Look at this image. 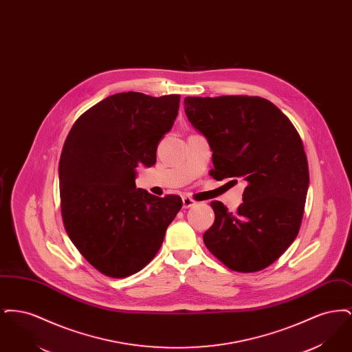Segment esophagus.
<instances>
[{
    "label": "esophagus",
    "mask_w": 352,
    "mask_h": 352,
    "mask_svg": "<svg viewBox=\"0 0 352 352\" xmlns=\"http://www.w3.org/2000/svg\"><path fill=\"white\" fill-rule=\"evenodd\" d=\"M182 201H184V208H190V207H192L195 204V201L191 199L190 197H184Z\"/></svg>",
    "instance_id": "1"
}]
</instances>
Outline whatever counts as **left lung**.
Instances as JSON below:
<instances>
[{
	"mask_svg": "<svg viewBox=\"0 0 352 352\" xmlns=\"http://www.w3.org/2000/svg\"><path fill=\"white\" fill-rule=\"evenodd\" d=\"M184 112L208 140L210 175L247 184L234 212L211 201L215 221L203 234L206 247L234 272L267 268L301 227L309 166L300 134L273 102L258 96H188Z\"/></svg>",
	"mask_w": 352,
	"mask_h": 352,
	"instance_id": "obj_1",
	"label": "left lung"
}]
</instances>
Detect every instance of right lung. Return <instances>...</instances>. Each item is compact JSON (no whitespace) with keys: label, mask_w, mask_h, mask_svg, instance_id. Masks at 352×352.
<instances>
[{"label":"right lung","mask_w":352,"mask_h":352,"mask_svg":"<svg viewBox=\"0 0 352 352\" xmlns=\"http://www.w3.org/2000/svg\"><path fill=\"white\" fill-rule=\"evenodd\" d=\"M179 95L121 92L72 125L59 161L63 224L84 258L122 278L145 268L182 208L178 195L135 188V168L153 166L157 146L178 116Z\"/></svg>","instance_id":"obj_1"}]
</instances>
